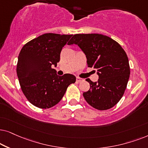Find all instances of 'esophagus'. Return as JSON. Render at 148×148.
Wrapping results in <instances>:
<instances>
[{"label":"esophagus","mask_w":148,"mask_h":148,"mask_svg":"<svg viewBox=\"0 0 148 148\" xmlns=\"http://www.w3.org/2000/svg\"><path fill=\"white\" fill-rule=\"evenodd\" d=\"M82 80H83V79H82V78H79V77L76 78V82H82Z\"/></svg>","instance_id":"obj_1"}]
</instances>
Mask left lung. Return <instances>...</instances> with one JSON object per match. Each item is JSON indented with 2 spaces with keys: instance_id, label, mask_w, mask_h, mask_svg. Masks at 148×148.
I'll list each match as a JSON object with an SVG mask.
<instances>
[{
  "instance_id": "left-lung-1",
  "label": "left lung",
  "mask_w": 148,
  "mask_h": 148,
  "mask_svg": "<svg viewBox=\"0 0 148 148\" xmlns=\"http://www.w3.org/2000/svg\"><path fill=\"white\" fill-rule=\"evenodd\" d=\"M68 44L78 45L86 55L87 66L97 70L99 79L92 82L83 92L86 102L92 108L106 110L114 107L125 93L130 76L127 53L113 39L99 34H74Z\"/></svg>"
}]
</instances>
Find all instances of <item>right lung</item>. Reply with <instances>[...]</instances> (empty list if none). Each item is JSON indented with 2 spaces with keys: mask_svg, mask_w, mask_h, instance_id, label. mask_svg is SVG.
I'll list each match as a JSON object with an SVG mask.
<instances>
[{
  "mask_svg": "<svg viewBox=\"0 0 148 148\" xmlns=\"http://www.w3.org/2000/svg\"><path fill=\"white\" fill-rule=\"evenodd\" d=\"M72 36L47 33L29 41L21 49L17 77L25 97L37 108L48 109L56 106L68 86L76 82L74 75L60 76L51 67L57 66L62 49Z\"/></svg>",
  "mask_w": 148,
  "mask_h": 148,
  "instance_id": "right-lung-1",
  "label": "right lung"
}]
</instances>
